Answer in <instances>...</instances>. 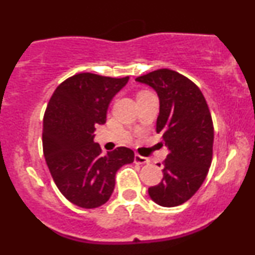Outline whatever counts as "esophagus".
I'll list each match as a JSON object with an SVG mask.
<instances>
[{
	"label": "esophagus",
	"mask_w": 255,
	"mask_h": 255,
	"mask_svg": "<svg viewBox=\"0 0 255 255\" xmlns=\"http://www.w3.org/2000/svg\"><path fill=\"white\" fill-rule=\"evenodd\" d=\"M134 162L137 163V164H147V163H150V160L146 157L139 156V154L135 153V156H134Z\"/></svg>",
	"instance_id": "34e87169"
}]
</instances>
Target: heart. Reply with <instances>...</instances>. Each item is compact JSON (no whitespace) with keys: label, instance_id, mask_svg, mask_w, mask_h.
<instances>
[{"label":"heart","instance_id":"1","mask_svg":"<svg viewBox=\"0 0 255 255\" xmlns=\"http://www.w3.org/2000/svg\"><path fill=\"white\" fill-rule=\"evenodd\" d=\"M146 93H148V92H146V91H142V92H139V93H137V97H139V96L146 95Z\"/></svg>","mask_w":255,"mask_h":255}]
</instances>
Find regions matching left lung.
<instances>
[{"label": "left lung", "mask_w": 255, "mask_h": 255, "mask_svg": "<svg viewBox=\"0 0 255 255\" xmlns=\"http://www.w3.org/2000/svg\"><path fill=\"white\" fill-rule=\"evenodd\" d=\"M135 80L157 92L156 130L163 134L169 150L163 180L148 188V195L160 206H178L197 193L211 165L215 134L211 114L199 87L180 73L158 69Z\"/></svg>", "instance_id": "1"}]
</instances>
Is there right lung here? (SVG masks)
Here are the masks:
<instances>
[{
    "mask_svg": "<svg viewBox=\"0 0 255 255\" xmlns=\"http://www.w3.org/2000/svg\"><path fill=\"white\" fill-rule=\"evenodd\" d=\"M129 80L92 73L73 75L52 93L43 120V152L54 182L63 197L83 209L109 200L116 172L134 160L127 147L102 154L93 141L97 125L107 122L114 96Z\"/></svg>",
    "mask_w": 255,
    "mask_h": 255,
    "instance_id": "add662e5",
    "label": "right lung"
}]
</instances>
